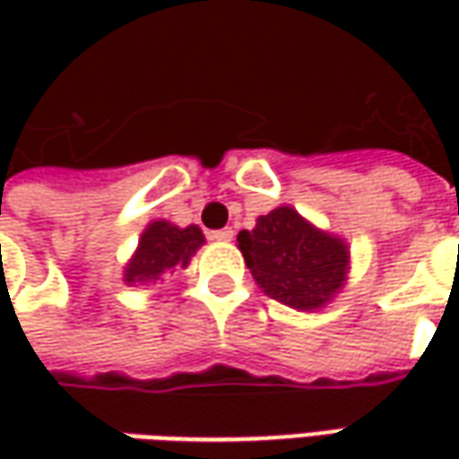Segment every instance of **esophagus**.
<instances>
[{"label":"esophagus","mask_w":459,"mask_h":459,"mask_svg":"<svg viewBox=\"0 0 459 459\" xmlns=\"http://www.w3.org/2000/svg\"><path fill=\"white\" fill-rule=\"evenodd\" d=\"M209 238L214 239V242H230V239L235 238V230H232V227H224V230H217V232H212Z\"/></svg>","instance_id":"1"}]
</instances>
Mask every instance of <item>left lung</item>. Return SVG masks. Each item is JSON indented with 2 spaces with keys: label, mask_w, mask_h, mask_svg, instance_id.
I'll return each mask as SVG.
<instances>
[{
  "label": "left lung",
  "mask_w": 459,
  "mask_h": 459,
  "mask_svg": "<svg viewBox=\"0 0 459 459\" xmlns=\"http://www.w3.org/2000/svg\"><path fill=\"white\" fill-rule=\"evenodd\" d=\"M238 247L255 283L271 299L314 311L334 301L350 273V247L283 204L242 230Z\"/></svg>",
  "instance_id": "1"
}]
</instances>
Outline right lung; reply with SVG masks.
<instances>
[{
  "instance_id": "1",
  "label": "right lung",
  "mask_w": 459,
  "mask_h": 459,
  "mask_svg": "<svg viewBox=\"0 0 459 459\" xmlns=\"http://www.w3.org/2000/svg\"><path fill=\"white\" fill-rule=\"evenodd\" d=\"M204 232L196 224L178 227L168 220L151 221L137 239V250L125 263L122 281L127 286H151L163 275L188 268L191 257L202 247Z\"/></svg>"
}]
</instances>
